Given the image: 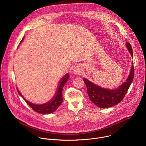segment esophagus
<instances>
[{"label":"esophagus","mask_w":146,"mask_h":146,"mask_svg":"<svg viewBox=\"0 0 146 146\" xmlns=\"http://www.w3.org/2000/svg\"><path fill=\"white\" fill-rule=\"evenodd\" d=\"M74 74H76V75H80V74H81V71H80L79 69H74Z\"/></svg>","instance_id":"esophagus-1"}]
</instances>
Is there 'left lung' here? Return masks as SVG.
I'll list each match as a JSON object with an SVG mask.
<instances>
[{
    "label": "left lung",
    "instance_id": "left-lung-1",
    "mask_svg": "<svg viewBox=\"0 0 146 146\" xmlns=\"http://www.w3.org/2000/svg\"><path fill=\"white\" fill-rule=\"evenodd\" d=\"M126 46L133 57V51L131 44L127 42ZM131 70L130 74L127 81L118 88L114 90L102 88L93 84L86 78L83 79L87 86V92L90 100L98 107L100 108L112 107L119 103L124 98L133 80L135 74L133 64H132Z\"/></svg>",
    "mask_w": 146,
    "mask_h": 146
}]
</instances>
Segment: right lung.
<instances>
[{
    "label": "right lung",
    "mask_w": 146,
    "mask_h": 146,
    "mask_svg": "<svg viewBox=\"0 0 146 146\" xmlns=\"http://www.w3.org/2000/svg\"><path fill=\"white\" fill-rule=\"evenodd\" d=\"M23 40L21 41H23ZM69 77V74H66L63 78H62L59 82V86L58 89V91L56 94V96L50 102H48L47 103L43 104V105H34V104L28 102L27 100H26L24 96L21 94V93L19 92L18 90H17V91L18 94L21 96V97L25 100L28 105L35 111L42 114H50L53 112H54L58 107L61 105V103L63 101V99H62V89H63L64 86L66 83V82L68 81V78Z\"/></svg>",
    "instance_id": "add662e5"
}]
</instances>
